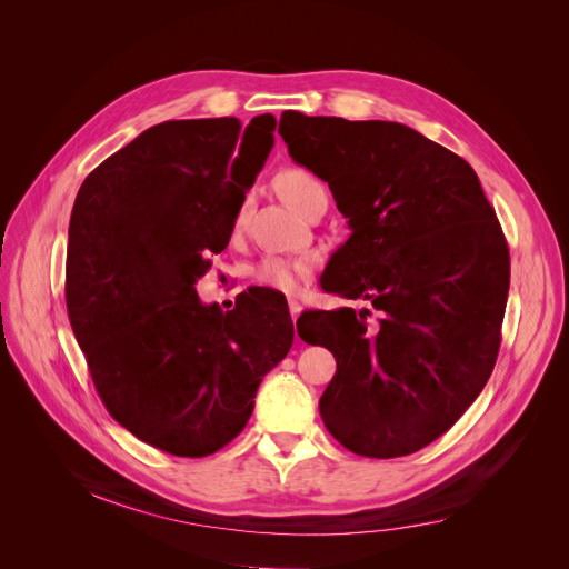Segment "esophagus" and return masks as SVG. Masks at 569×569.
Wrapping results in <instances>:
<instances>
[{"label": "esophagus", "mask_w": 569, "mask_h": 569, "mask_svg": "<svg viewBox=\"0 0 569 569\" xmlns=\"http://www.w3.org/2000/svg\"><path fill=\"white\" fill-rule=\"evenodd\" d=\"M288 309H290V316H292V322L300 318V313H302V305L297 302V300H288Z\"/></svg>", "instance_id": "34e87169"}]
</instances>
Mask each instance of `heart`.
<instances>
[{
	"instance_id": "1",
	"label": "heart",
	"mask_w": 569,
	"mask_h": 569,
	"mask_svg": "<svg viewBox=\"0 0 569 569\" xmlns=\"http://www.w3.org/2000/svg\"><path fill=\"white\" fill-rule=\"evenodd\" d=\"M279 189L283 198L297 209V212H305V207L311 202V198L325 187L320 184V179L313 177L305 168H286L279 172ZM313 269V258L302 256V258H292V256H279V253H269L264 256L256 267H253V281L262 288L295 295L302 288L305 279Z\"/></svg>"
}]
</instances>
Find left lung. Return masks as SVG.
I'll return each instance as SVG.
<instances>
[{"label":"left lung","instance_id":"obj_1","mask_svg":"<svg viewBox=\"0 0 569 569\" xmlns=\"http://www.w3.org/2000/svg\"><path fill=\"white\" fill-rule=\"evenodd\" d=\"M279 133L350 226L320 286L371 305L297 320L300 337L337 360L322 422L360 457L412 455L459 420L493 371L510 290L502 228L475 170L410 127L286 110Z\"/></svg>","mask_w":569,"mask_h":569}]
</instances>
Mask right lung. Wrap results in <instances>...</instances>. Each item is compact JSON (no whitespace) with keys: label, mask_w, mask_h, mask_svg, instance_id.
Segmentation results:
<instances>
[{"label":"right lung","mask_w":569,"mask_h":569,"mask_svg":"<svg viewBox=\"0 0 569 569\" xmlns=\"http://www.w3.org/2000/svg\"><path fill=\"white\" fill-rule=\"evenodd\" d=\"M277 119H170L84 177L67 247V311L114 420L174 457L239 436L262 378L288 355L286 297L237 295L232 311L196 283L232 234L274 144Z\"/></svg>","instance_id":"obj_1"}]
</instances>
